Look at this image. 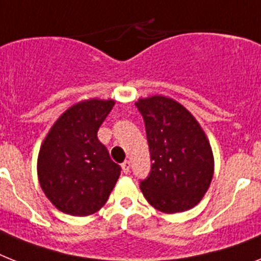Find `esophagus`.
I'll return each mask as SVG.
<instances>
[{
    "instance_id": "esophagus-1",
    "label": "esophagus",
    "mask_w": 261,
    "mask_h": 261,
    "mask_svg": "<svg viewBox=\"0 0 261 261\" xmlns=\"http://www.w3.org/2000/svg\"><path fill=\"white\" fill-rule=\"evenodd\" d=\"M121 167H122V172H124V173H129V171H130V163H129L128 160L124 161V163L121 164Z\"/></svg>"
}]
</instances>
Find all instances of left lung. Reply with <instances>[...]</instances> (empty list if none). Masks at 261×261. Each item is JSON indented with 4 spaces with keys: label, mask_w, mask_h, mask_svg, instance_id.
Returning <instances> with one entry per match:
<instances>
[{
    "label": "left lung",
    "mask_w": 261,
    "mask_h": 261,
    "mask_svg": "<svg viewBox=\"0 0 261 261\" xmlns=\"http://www.w3.org/2000/svg\"><path fill=\"white\" fill-rule=\"evenodd\" d=\"M144 118L150 172L140 188L146 201L164 213L191 210L210 188L213 154L196 118L177 101L164 96L136 102Z\"/></svg>",
    "instance_id": "1"
}]
</instances>
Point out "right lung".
Here are the masks:
<instances>
[{"instance_id":"1","label":"right lung","mask_w":261,"mask_h":261,"mask_svg":"<svg viewBox=\"0 0 261 261\" xmlns=\"http://www.w3.org/2000/svg\"><path fill=\"white\" fill-rule=\"evenodd\" d=\"M113 100H87L64 112L40 148L38 180L45 196L64 213L88 216L107 203L121 173L97 132Z\"/></svg>"}]
</instances>
